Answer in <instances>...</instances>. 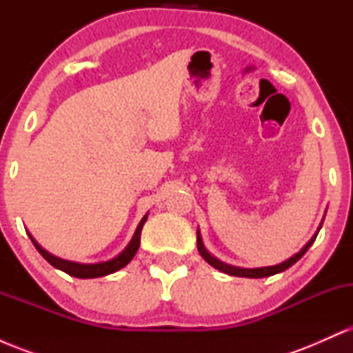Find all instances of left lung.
Masks as SVG:
<instances>
[{
  "label": "left lung",
  "instance_id": "obj_1",
  "mask_svg": "<svg viewBox=\"0 0 353 353\" xmlns=\"http://www.w3.org/2000/svg\"><path fill=\"white\" fill-rule=\"evenodd\" d=\"M322 228V222H320L319 225V230ZM317 232L314 234V237L310 239L309 242H307L305 245L302 247L301 252H297L295 255H292L290 259H287L285 262H282V264H277V265H270V267H257V269H242V267H234V265H229V264H224V262H221L219 259L214 257V255H210V252H208V249H205L204 244H202V237H201V232L199 229H197V250H199V254L204 257V261L208 262L214 267V269L221 270V272L224 274H229V275H236V277H249V279H262V277H269V275H274V274H279V272H283V270L289 269L290 265H294L295 262L299 261V259L302 257L303 254L309 250V247L314 244L315 237H317Z\"/></svg>",
  "mask_w": 353,
  "mask_h": 353
}]
</instances>
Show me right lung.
<instances>
[{"label":"right lung","mask_w":353,"mask_h":353,"mask_svg":"<svg viewBox=\"0 0 353 353\" xmlns=\"http://www.w3.org/2000/svg\"><path fill=\"white\" fill-rule=\"evenodd\" d=\"M148 221V214L141 219L139 225H137L134 236H132L131 242H129L128 247L121 252L119 255H116L114 259H111V261H106V262H98V264H79V262H71V261H64V259H59L56 257V255H52L48 252V250H44L41 245L38 244V242L34 241L33 236L30 234V239L31 242H33L36 249H38V252L43 255L44 259H46L48 262L52 267H56V269L63 270V272L70 274L71 277H78V279H94V277H104V275H109L112 272H116V270L123 269L129 264V262L132 261V257H134L137 249H139V244H141V230H143V225L144 222Z\"/></svg>","instance_id":"obj_1"}]
</instances>
